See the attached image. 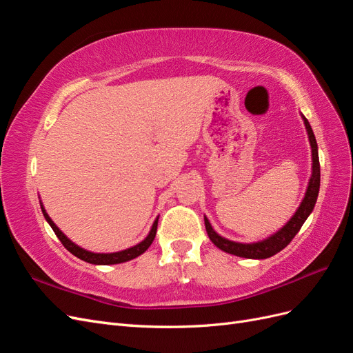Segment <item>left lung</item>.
<instances>
[{
	"mask_svg": "<svg viewBox=\"0 0 353 353\" xmlns=\"http://www.w3.org/2000/svg\"><path fill=\"white\" fill-rule=\"evenodd\" d=\"M302 117H303L307 138H309V143H311V150H312V175H311V179H309V184H307L306 193H305V197L301 203V206L297 208V210L294 212V215L290 218V221H288L281 230L274 232L272 236H270L268 239L256 241V243L231 241L225 237L219 236V234L212 228L209 219L205 216V225H206L208 236H209L210 241L215 244L218 249L227 252L230 254H236V256H240V258H248V259L271 258V256L281 252L285 248V245L294 239V236L299 232V230L302 228V225L305 223V221L307 219V216L312 213V210L315 208V203H316L318 193H319V181H321V170H319L318 145H316L314 131H312L311 125H309L306 117L303 114H302Z\"/></svg>",
	"mask_w": 353,
	"mask_h": 353,
	"instance_id": "8db88e82",
	"label": "left lung"
}]
</instances>
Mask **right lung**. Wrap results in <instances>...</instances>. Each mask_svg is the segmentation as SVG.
Here are the masks:
<instances>
[{
  "mask_svg": "<svg viewBox=\"0 0 353 353\" xmlns=\"http://www.w3.org/2000/svg\"><path fill=\"white\" fill-rule=\"evenodd\" d=\"M41 210L42 213H44V218L46 221L50 223V227L52 228V231L56 232V236L59 237V240L61 241V244L65 245V248L72 253L77 256V258L88 262V263H94V265H114V263H122V262H128L131 261L134 258H137V256L143 254L148 248H150V244L153 243L154 237H156V231H157V221H159V216L156 218V221L153 222V227L150 230V232H148V236L141 241L135 244L134 248H130L126 250H121V252H114V253H94V252H88L82 248H79V245L74 244L73 241H70L65 234H63L59 227L56 225L54 222H52V219L48 216V213L46 212L44 206H42L41 203Z\"/></svg>",
  "mask_w": 353,
  "mask_h": 353,
  "instance_id": "1",
  "label": "right lung"
}]
</instances>
